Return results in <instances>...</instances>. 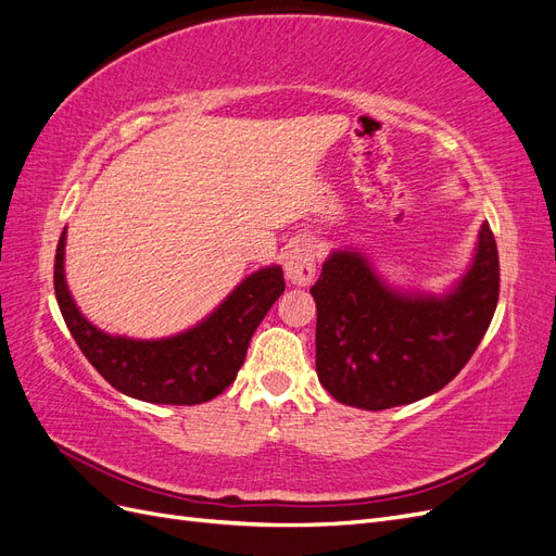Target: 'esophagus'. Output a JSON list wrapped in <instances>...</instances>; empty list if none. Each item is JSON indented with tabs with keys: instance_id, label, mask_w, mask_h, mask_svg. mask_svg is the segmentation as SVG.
Listing matches in <instances>:
<instances>
[{
	"instance_id": "34e87169",
	"label": "esophagus",
	"mask_w": 556,
	"mask_h": 556,
	"mask_svg": "<svg viewBox=\"0 0 556 556\" xmlns=\"http://www.w3.org/2000/svg\"><path fill=\"white\" fill-rule=\"evenodd\" d=\"M282 268L294 285H311L315 278V248L308 241H294L282 252Z\"/></svg>"
}]
</instances>
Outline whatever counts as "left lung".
Masks as SVG:
<instances>
[{
  "label": "left lung",
  "mask_w": 556,
  "mask_h": 556,
  "mask_svg": "<svg viewBox=\"0 0 556 556\" xmlns=\"http://www.w3.org/2000/svg\"><path fill=\"white\" fill-rule=\"evenodd\" d=\"M311 294L325 390L362 410L406 406L443 390L490 327L498 301L494 233L480 225L468 268L443 294L394 288L359 248L331 250Z\"/></svg>",
  "instance_id": "obj_1"
}]
</instances>
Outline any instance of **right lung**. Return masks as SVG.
<instances>
[{
    "instance_id": "1",
    "label": "right lung",
    "mask_w": 556,
    "mask_h": 556,
    "mask_svg": "<svg viewBox=\"0 0 556 556\" xmlns=\"http://www.w3.org/2000/svg\"><path fill=\"white\" fill-rule=\"evenodd\" d=\"M66 227L55 252V296L83 355L117 392L164 406H194L237 380L252 333L285 292L282 268L264 266L243 278L223 304L194 327L164 339L106 333L80 313L64 278Z\"/></svg>"
}]
</instances>
